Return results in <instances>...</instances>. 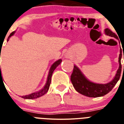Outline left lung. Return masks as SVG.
<instances>
[{"label": "left lung", "instance_id": "1", "mask_svg": "<svg viewBox=\"0 0 124 124\" xmlns=\"http://www.w3.org/2000/svg\"><path fill=\"white\" fill-rule=\"evenodd\" d=\"M105 34L108 36L113 37L118 39V37L115 33L112 32L109 29H105ZM122 49H120V54L119 57V68L117 70L116 76L111 82L102 84H96L89 81L87 78L84 76V75L81 72L80 69L76 65H74V69L70 76V80L74 87L78 93L89 97H99L104 96L110 91L116 85L118 80H119L121 74L122 65Z\"/></svg>", "mask_w": 124, "mask_h": 124}]
</instances>
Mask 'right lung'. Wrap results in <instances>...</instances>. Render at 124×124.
<instances>
[{
  "mask_svg": "<svg viewBox=\"0 0 124 124\" xmlns=\"http://www.w3.org/2000/svg\"><path fill=\"white\" fill-rule=\"evenodd\" d=\"M15 32H16L14 31V32H12L11 34H10V35H9L8 37L7 41H8V39H9V38H10V37L12 36V35L15 34ZM62 61L61 60V59H59V60H58V61H57L56 62H55L52 65L51 67H50V70H49V75H48V77H47V82H46V85H44V87L41 89V90H40L39 91H38V92H34V93H31V94L29 95H23V96H22V97L23 98V99H34L39 98L40 97L44 95V94H46V93L47 92V91L49 90V87H50V82H51V77H52V74H53V72L54 71V70L55 69L56 67H57L58 65H59L61 62H62ZM1 78H2V75H1V70H0V79Z\"/></svg>",
  "mask_w": 124,
  "mask_h": 124,
  "instance_id": "add662e5",
  "label": "right lung"
}]
</instances>
